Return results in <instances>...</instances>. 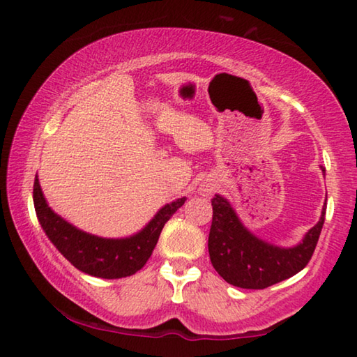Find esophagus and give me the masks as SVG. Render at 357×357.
<instances>
[{
    "mask_svg": "<svg viewBox=\"0 0 357 357\" xmlns=\"http://www.w3.org/2000/svg\"><path fill=\"white\" fill-rule=\"evenodd\" d=\"M209 192H211V189H203V193H206V195H208Z\"/></svg>",
    "mask_w": 357,
    "mask_h": 357,
    "instance_id": "esophagus-1",
    "label": "esophagus"
}]
</instances>
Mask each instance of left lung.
<instances>
[{
  "mask_svg": "<svg viewBox=\"0 0 357 357\" xmlns=\"http://www.w3.org/2000/svg\"><path fill=\"white\" fill-rule=\"evenodd\" d=\"M324 173V168L321 167ZM326 203L321 217L299 244L279 247L257 238L244 223L231 204L222 195L213 198V225L208 249L214 269L229 285L263 289L298 274L310 261L321 233Z\"/></svg>",
  "mask_w": 357,
  "mask_h": 357,
  "instance_id": "obj_1",
  "label": "left lung"
}]
</instances>
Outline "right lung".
I'll list each match as a JSON object with an SVG mask.
<instances>
[{"instance_id": "obj_1", "label": "right lung", "mask_w": 357, "mask_h": 357, "mask_svg": "<svg viewBox=\"0 0 357 357\" xmlns=\"http://www.w3.org/2000/svg\"><path fill=\"white\" fill-rule=\"evenodd\" d=\"M33 200L42 229L70 264L93 277L121 279L135 274L146 264L159 241L162 228L187 198H178L165 204L140 231L129 238L118 239L86 233L58 215L48 206L38 176L34 179Z\"/></svg>"}]
</instances>
